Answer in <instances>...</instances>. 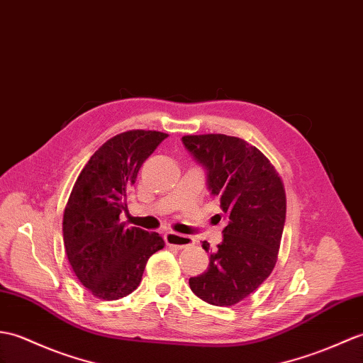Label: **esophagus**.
Instances as JSON below:
<instances>
[{"label": "esophagus", "instance_id": "obj_1", "mask_svg": "<svg viewBox=\"0 0 363 363\" xmlns=\"http://www.w3.org/2000/svg\"><path fill=\"white\" fill-rule=\"evenodd\" d=\"M164 240L168 244V246H173L176 249H185L195 244V240L191 237H187V235H181L176 232H165L164 233Z\"/></svg>", "mask_w": 363, "mask_h": 363}]
</instances>
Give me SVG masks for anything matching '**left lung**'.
I'll list each match as a JSON object with an SVG mask.
<instances>
[{"instance_id":"8db88e82","label":"left lung","mask_w":363,"mask_h":363,"mask_svg":"<svg viewBox=\"0 0 363 363\" xmlns=\"http://www.w3.org/2000/svg\"><path fill=\"white\" fill-rule=\"evenodd\" d=\"M190 155L206 168L227 225L204 274L189 284L210 305L233 306L249 297L277 263L286 220V193L275 167L246 140L225 134L184 136ZM208 252V242H202Z\"/></svg>"}]
</instances>
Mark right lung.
Returning a JSON list of instances; mask_svg holds the SVG:
<instances>
[{
	"instance_id": "obj_1",
	"label": "right lung",
	"mask_w": 363,
	"mask_h": 363,
	"mask_svg": "<svg viewBox=\"0 0 363 363\" xmlns=\"http://www.w3.org/2000/svg\"><path fill=\"white\" fill-rule=\"evenodd\" d=\"M168 134L131 130L106 140L83 167L63 213V242L74 274L102 300L138 288L148 258L165 242L159 233L126 229L119 215L147 157Z\"/></svg>"
}]
</instances>
